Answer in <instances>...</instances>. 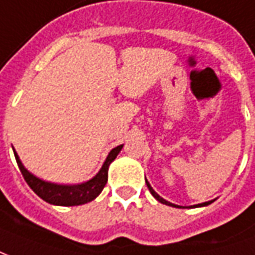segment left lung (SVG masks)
Returning <instances> with one entry per match:
<instances>
[{
	"mask_svg": "<svg viewBox=\"0 0 255 255\" xmlns=\"http://www.w3.org/2000/svg\"><path fill=\"white\" fill-rule=\"evenodd\" d=\"M145 183H147V187H148V190H150V193L154 196V197L157 198L159 203H162V204L165 205H171V207H176V208H197V207H205V205L211 204L214 200H211V201H205V203H201V204H196V205H190V207H180V205H176V204H172V203H169V201H166V200H164V198L161 197V196H158L157 193H155V190L151 187V184L145 180Z\"/></svg>",
	"mask_w": 255,
	"mask_h": 255,
	"instance_id": "obj_1",
	"label": "left lung"
}]
</instances>
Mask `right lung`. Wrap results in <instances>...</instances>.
<instances>
[{"instance_id":"right-lung-1","label":"right lung","mask_w":255,"mask_h":255,"mask_svg":"<svg viewBox=\"0 0 255 255\" xmlns=\"http://www.w3.org/2000/svg\"><path fill=\"white\" fill-rule=\"evenodd\" d=\"M122 147H124V144L112 148L97 175L90 180L80 184H57L45 182L43 179H38L24 168L22 161L19 159L16 151H13V154H15L17 166L22 172L26 183L30 186L31 190L34 191L38 197L43 198L44 201H47L50 204L72 207V205H82L86 204V203H90L103 191L104 186L107 184V180H108L110 164L117 158L119 151L122 150Z\"/></svg>"}]
</instances>
